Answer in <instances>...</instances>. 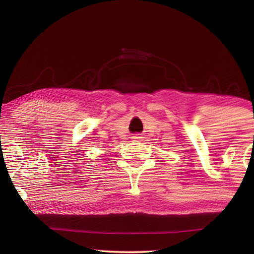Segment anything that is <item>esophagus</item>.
<instances>
[{"mask_svg":"<svg viewBox=\"0 0 254 254\" xmlns=\"http://www.w3.org/2000/svg\"><path fill=\"white\" fill-rule=\"evenodd\" d=\"M135 139H139V137H137V135H135Z\"/></svg>","mask_w":254,"mask_h":254,"instance_id":"obj_1","label":"esophagus"}]
</instances>
